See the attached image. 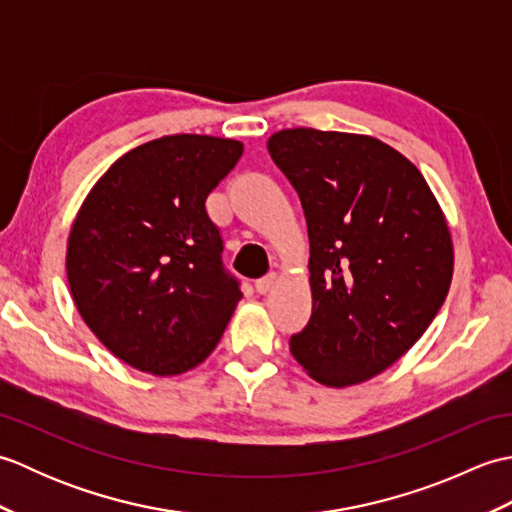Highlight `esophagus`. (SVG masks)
Masks as SVG:
<instances>
[{
	"label": "esophagus",
	"mask_w": 512,
	"mask_h": 512,
	"mask_svg": "<svg viewBox=\"0 0 512 512\" xmlns=\"http://www.w3.org/2000/svg\"><path fill=\"white\" fill-rule=\"evenodd\" d=\"M275 281H277V275H275V273H268L266 277H259V279L255 281V290L259 292V295H266V292L275 286Z\"/></svg>",
	"instance_id": "34e87169"
}]
</instances>
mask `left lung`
<instances>
[{
	"mask_svg": "<svg viewBox=\"0 0 512 512\" xmlns=\"http://www.w3.org/2000/svg\"><path fill=\"white\" fill-rule=\"evenodd\" d=\"M306 213L312 317L290 352L328 387L383 372L436 319L453 244L429 184L372 136L281 129L268 140Z\"/></svg>",
	"mask_w": 512,
	"mask_h": 512,
	"instance_id": "obj_1",
	"label": "left lung"
}]
</instances>
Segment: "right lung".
Returning <instances> with one entry per match:
<instances>
[{
  "label": "right lung",
  "instance_id": "1",
  "mask_svg": "<svg viewBox=\"0 0 512 512\" xmlns=\"http://www.w3.org/2000/svg\"><path fill=\"white\" fill-rule=\"evenodd\" d=\"M239 156L237 140L162 136L118 158L76 215L65 259L76 310L140 372L200 365L242 299L206 213Z\"/></svg>",
  "mask_w": 512,
  "mask_h": 512
}]
</instances>
